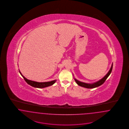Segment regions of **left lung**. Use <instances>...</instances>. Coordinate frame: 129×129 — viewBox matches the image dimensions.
<instances>
[{"label":"left lung","instance_id":"left-lung-1","mask_svg":"<svg viewBox=\"0 0 129 129\" xmlns=\"http://www.w3.org/2000/svg\"><path fill=\"white\" fill-rule=\"evenodd\" d=\"M112 68H113V64H112L110 70L109 71V72H108V73L106 74L102 79L99 80L98 81H97L96 82L92 83V84H88V83L82 82H80L79 81L76 79L75 78H74V79L75 81L76 82V83L79 86L85 87V88H93L99 86L104 83L105 80H106V79L108 78V77L109 76V75L111 73V72L112 71Z\"/></svg>","mask_w":129,"mask_h":129}]
</instances>
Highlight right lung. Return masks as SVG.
Listing matches in <instances>:
<instances>
[{"instance_id": "1", "label": "right lung", "mask_w": 129, "mask_h": 129, "mask_svg": "<svg viewBox=\"0 0 129 129\" xmlns=\"http://www.w3.org/2000/svg\"><path fill=\"white\" fill-rule=\"evenodd\" d=\"M19 73L22 76V77L24 78L25 82L28 85H30L31 86H33V87H36V88H44V87H48L49 86H52L55 83L56 81V80H55L51 81H49V82H38L31 81V80H28V79H26L22 75V74H21L20 70H19Z\"/></svg>"}]
</instances>
